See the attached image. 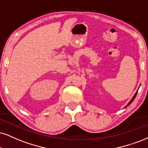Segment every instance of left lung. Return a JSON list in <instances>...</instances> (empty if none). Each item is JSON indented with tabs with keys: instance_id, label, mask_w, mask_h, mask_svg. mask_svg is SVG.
Segmentation results:
<instances>
[{
	"instance_id": "1",
	"label": "left lung",
	"mask_w": 148,
	"mask_h": 148,
	"mask_svg": "<svg viewBox=\"0 0 148 148\" xmlns=\"http://www.w3.org/2000/svg\"><path fill=\"white\" fill-rule=\"evenodd\" d=\"M139 87H140V86H139ZM138 90H137V91H136V93L134 95V96H133V97H132V99H131V100H130V101H129V103H127V104L126 106H125L124 107V108H127V106H130V103H132V102L133 101H134V98H135V97H136V94H137V92H138Z\"/></svg>"
}]
</instances>
